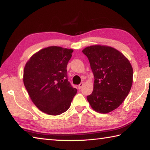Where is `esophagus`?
<instances>
[{
    "mask_svg": "<svg viewBox=\"0 0 150 150\" xmlns=\"http://www.w3.org/2000/svg\"><path fill=\"white\" fill-rule=\"evenodd\" d=\"M83 85H84V83H83V82H82V83H81L80 84H79V86H78V88H79V89H81V88L83 86Z\"/></svg>",
    "mask_w": 150,
    "mask_h": 150,
    "instance_id": "esophagus-1",
    "label": "esophagus"
}]
</instances>
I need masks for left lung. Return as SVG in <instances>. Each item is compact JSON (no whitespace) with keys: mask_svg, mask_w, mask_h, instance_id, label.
Listing matches in <instances>:
<instances>
[{"mask_svg":"<svg viewBox=\"0 0 150 150\" xmlns=\"http://www.w3.org/2000/svg\"><path fill=\"white\" fill-rule=\"evenodd\" d=\"M94 76L93 90L87 96L93 110L107 114L125 100L133 84L131 64L121 52L110 46L95 45L84 48Z\"/></svg>","mask_w":150,"mask_h":150,"instance_id":"1","label":"left lung"}]
</instances>
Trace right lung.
<instances>
[{
	"instance_id": "1",
	"label": "right lung",
	"mask_w": 150,
	"mask_h": 150,
	"mask_svg": "<svg viewBox=\"0 0 150 150\" xmlns=\"http://www.w3.org/2000/svg\"><path fill=\"white\" fill-rule=\"evenodd\" d=\"M73 50L50 46L30 58L23 71V83L38 109L57 116L69 108L77 90L67 80V65Z\"/></svg>"
}]
</instances>
